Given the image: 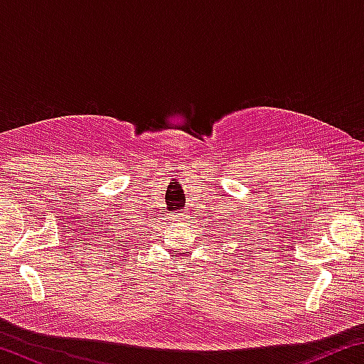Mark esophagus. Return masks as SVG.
I'll return each instance as SVG.
<instances>
[{
    "instance_id": "1",
    "label": "esophagus",
    "mask_w": 364,
    "mask_h": 364,
    "mask_svg": "<svg viewBox=\"0 0 364 364\" xmlns=\"http://www.w3.org/2000/svg\"><path fill=\"white\" fill-rule=\"evenodd\" d=\"M173 217H175V221H184V220H186V215H184L183 212H180V213H175Z\"/></svg>"
}]
</instances>
